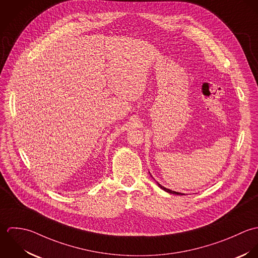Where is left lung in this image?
Returning a JSON list of instances; mask_svg holds the SVG:
<instances>
[{
	"label": "left lung",
	"instance_id": "8db88e82",
	"mask_svg": "<svg viewBox=\"0 0 258 258\" xmlns=\"http://www.w3.org/2000/svg\"><path fill=\"white\" fill-rule=\"evenodd\" d=\"M157 183V185L161 188V189H163L164 191H166V192H168V194H172V195H177V196H183V194H180V192H176V191H172V190H170V189H168V188H165L164 186H162L161 184H159L158 182H156Z\"/></svg>",
	"mask_w": 258,
	"mask_h": 258
}]
</instances>
